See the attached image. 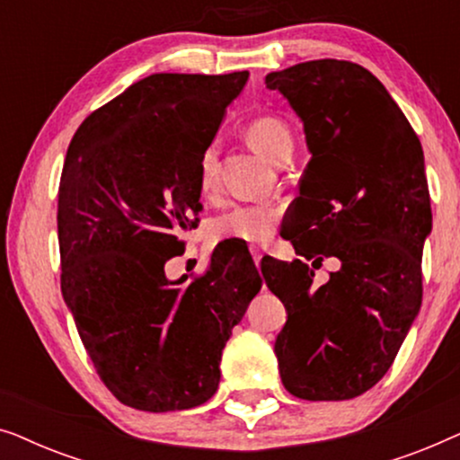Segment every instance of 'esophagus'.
<instances>
[{
	"mask_svg": "<svg viewBox=\"0 0 460 460\" xmlns=\"http://www.w3.org/2000/svg\"><path fill=\"white\" fill-rule=\"evenodd\" d=\"M251 255H253L255 266H260V263H261V251L257 249V247H253V249H251Z\"/></svg>",
	"mask_w": 460,
	"mask_h": 460,
	"instance_id": "34e87169",
	"label": "esophagus"
}]
</instances>
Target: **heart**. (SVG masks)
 <instances>
[{
    "mask_svg": "<svg viewBox=\"0 0 460 460\" xmlns=\"http://www.w3.org/2000/svg\"><path fill=\"white\" fill-rule=\"evenodd\" d=\"M247 137L257 153L270 161L282 163L293 150V134L280 117L260 115L247 123ZM219 148L216 142L207 144L199 156V190L203 197H213L219 184ZM280 222L276 205L243 203L230 207L211 219L209 236L216 243H266Z\"/></svg>",
    "mask_w": 460,
    "mask_h": 460,
    "instance_id": "obj_1",
    "label": "heart"
}]
</instances>
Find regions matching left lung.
Masks as SVG:
<instances>
[{
  "label": "left lung",
  "instance_id": "obj_1",
  "mask_svg": "<svg viewBox=\"0 0 460 460\" xmlns=\"http://www.w3.org/2000/svg\"><path fill=\"white\" fill-rule=\"evenodd\" d=\"M304 121L307 163L285 224L295 253L337 257L323 287L301 260L261 261L287 307L274 343L280 379L301 400H351L392 367L423 299L431 200L419 136L373 73L310 60L270 73Z\"/></svg>",
  "mask_w": 460,
  "mask_h": 460
}]
</instances>
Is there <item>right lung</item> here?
<instances>
[{
	"label": "right lung",
	"instance_id": "obj_1",
	"mask_svg": "<svg viewBox=\"0 0 460 460\" xmlns=\"http://www.w3.org/2000/svg\"><path fill=\"white\" fill-rule=\"evenodd\" d=\"M247 79L155 73L93 111L66 150L62 297L100 379L137 411L209 400L226 341L261 288L249 249L228 244L186 287L165 276L200 211L199 156Z\"/></svg>",
	"mask_w": 460,
	"mask_h": 460
}]
</instances>
